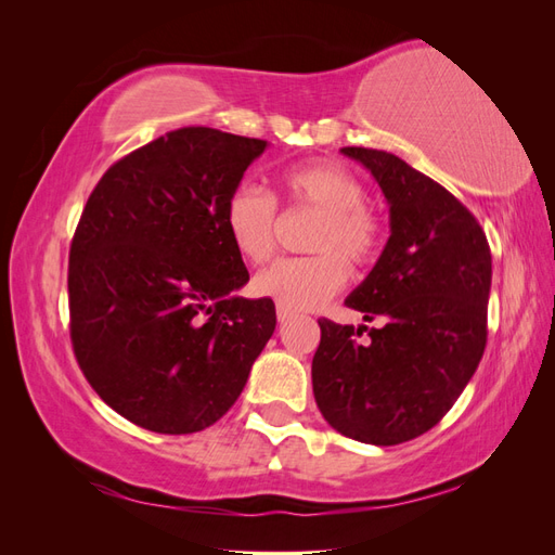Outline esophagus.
<instances>
[{"instance_id": "esophagus-1", "label": "esophagus", "mask_w": 555, "mask_h": 555, "mask_svg": "<svg viewBox=\"0 0 555 555\" xmlns=\"http://www.w3.org/2000/svg\"><path fill=\"white\" fill-rule=\"evenodd\" d=\"M294 317V312L292 310H287V308H282V306H278V322L280 324H284V322H289V319Z\"/></svg>"}]
</instances>
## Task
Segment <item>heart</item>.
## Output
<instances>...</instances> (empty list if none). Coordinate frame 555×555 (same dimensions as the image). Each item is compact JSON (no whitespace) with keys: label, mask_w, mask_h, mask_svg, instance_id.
I'll use <instances>...</instances> for the list:
<instances>
[{"label":"heart","mask_w":555,"mask_h":555,"mask_svg":"<svg viewBox=\"0 0 555 555\" xmlns=\"http://www.w3.org/2000/svg\"><path fill=\"white\" fill-rule=\"evenodd\" d=\"M284 194L294 206L322 215L312 249L306 259H280L255 278V292L273 298L278 306L304 312L314 310L340 292L347 282V264L371 266L382 245V224L365 206L363 182L333 162L300 164L280 176ZM275 198L251 182L233 190L224 204V229L238 255L261 263L275 243Z\"/></svg>","instance_id":"obj_1"}]
</instances>
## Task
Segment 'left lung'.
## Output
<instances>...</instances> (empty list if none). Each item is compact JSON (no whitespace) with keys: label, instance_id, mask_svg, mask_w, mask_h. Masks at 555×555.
Returning <instances> with one entry per match:
<instances>
[{"label":"left lung","instance_id":"8db88e82","mask_svg":"<svg viewBox=\"0 0 555 555\" xmlns=\"http://www.w3.org/2000/svg\"><path fill=\"white\" fill-rule=\"evenodd\" d=\"M363 164L389 204L391 236L345 298L367 326L319 319L312 359L319 412L347 438L391 447L418 438L451 410L486 347L491 249L475 215L408 162L371 147H343Z\"/></svg>","mask_w":555,"mask_h":555}]
</instances>
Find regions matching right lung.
Returning a JSON list of instances; mask_svg holds the SVG:
<instances>
[{"label": "right lung", "mask_w": 555, "mask_h": 555, "mask_svg": "<svg viewBox=\"0 0 555 555\" xmlns=\"http://www.w3.org/2000/svg\"><path fill=\"white\" fill-rule=\"evenodd\" d=\"M266 141L184 127L115 162L69 251L72 343L108 408L188 435L238 400L275 331L271 298L236 296L249 273L224 204Z\"/></svg>", "instance_id": "obj_1"}]
</instances>
